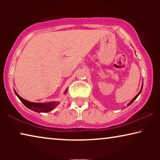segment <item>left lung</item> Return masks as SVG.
I'll use <instances>...</instances> for the list:
<instances>
[{"mask_svg": "<svg viewBox=\"0 0 160 160\" xmlns=\"http://www.w3.org/2000/svg\"><path fill=\"white\" fill-rule=\"evenodd\" d=\"M142 89H143V86H142V87H141V90H140V92H139V93H138V95H137L136 96H135V97L134 98H133V99H132V100H131V101H130V102H129L128 106H130V105L131 103H132V102H133V101H134V100H135V99H136V98H138V95H140V94H141V91H142Z\"/></svg>", "mask_w": 160, "mask_h": 160, "instance_id": "obj_1", "label": "left lung"}]
</instances>
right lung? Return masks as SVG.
Segmentation results:
<instances>
[{
    "label": "right lung",
    "mask_w": 160,
    "mask_h": 160,
    "mask_svg": "<svg viewBox=\"0 0 160 160\" xmlns=\"http://www.w3.org/2000/svg\"><path fill=\"white\" fill-rule=\"evenodd\" d=\"M68 89H66L65 91V94L67 92ZM16 95L18 97L19 100L22 102V103L27 107V108L31 109L33 111L38 113H47L49 111L53 110L55 107L59 104V102H44V103H41V102H30L28 100H26L23 99L22 98H21L18 94L16 92V91H14Z\"/></svg>",
    "instance_id": "1"
}]
</instances>
